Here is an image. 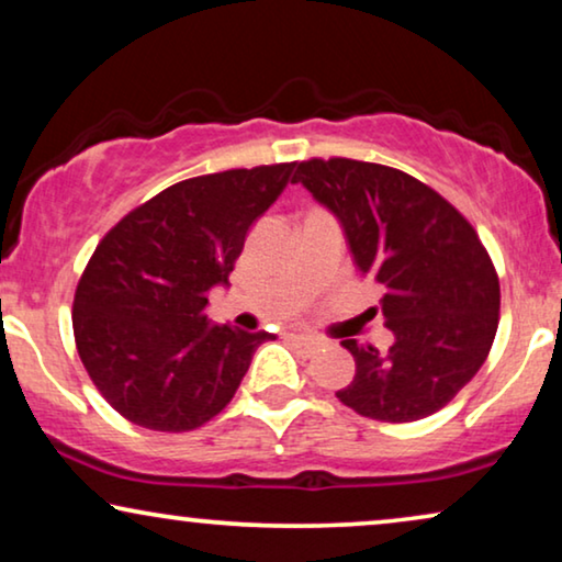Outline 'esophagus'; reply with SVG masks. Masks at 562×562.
<instances>
[{
  "mask_svg": "<svg viewBox=\"0 0 562 562\" xmlns=\"http://www.w3.org/2000/svg\"><path fill=\"white\" fill-rule=\"evenodd\" d=\"M289 337H291V342L299 345V348L306 352V356H312V352H317L322 348V342L317 340V337H310V335H302V333H291Z\"/></svg>",
  "mask_w": 562,
  "mask_h": 562,
  "instance_id": "obj_1",
  "label": "esophagus"
}]
</instances>
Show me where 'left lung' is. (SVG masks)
I'll return each instance as SVG.
<instances>
[{
	"instance_id": "8db88e82",
	"label": "left lung",
	"mask_w": 562,
	"mask_h": 562,
	"mask_svg": "<svg viewBox=\"0 0 562 562\" xmlns=\"http://www.w3.org/2000/svg\"><path fill=\"white\" fill-rule=\"evenodd\" d=\"M291 181L340 220L396 337L383 356L345 340L356 375L335 396L394 425L440 412L479 373L498 327L502 289L479 233L448 199L391 166L310 158Z\"/></svg>"
}]
</instances>
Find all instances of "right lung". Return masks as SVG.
Returning <instances> with one entry per match:
<instances>
[{
    "mask_svg": "<svg viewBox=\"0 0 562 562\" xmlns=\"http://www.w3.org/2000/svg\"><path fill=\"white\" fill-rule=\"evenodd\" d=\"M296 164L194 176L127 212L83 268L76 350L114 412L156 432H191L233 402L268 333L217 327L206 291L227 283L252 222Z\"/></svg>",
    "mask_w": 562,
    "mask_h": 562,
    "instance_id": "obj_1",
    "label": "right lung"
}]
</instances>
